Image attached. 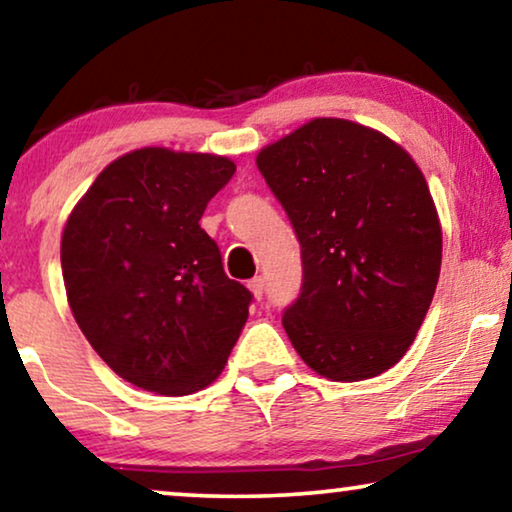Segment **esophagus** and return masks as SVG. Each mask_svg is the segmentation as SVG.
<instances>
[{
  "label": "esophagus",
  "instance_id": "obj_1",
  "mask_svg": "<svg viewBox=\"0 0 512 512\" xmlns=\"http://www.w3.org/2000/svg\"><path fill=\"white\" fill-rule=\"evenodd\" d=\"M249 289H251V293H254L256 296V300H261L263 298V293H265V282H263V277H254L249 282Z\"/></svg>",
  "mask_w": 512,
  "mask_h": 512
}]
</instances>
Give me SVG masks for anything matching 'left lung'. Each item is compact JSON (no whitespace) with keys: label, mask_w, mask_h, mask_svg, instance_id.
I'll return each mask as SVG.
<instances>
[{"label":"left lung","mask_w":512,"mask_h":512,"mask_svg":"<svg viewBox=\"0 0 512 512\" xmlns=\"http://www.w3.org/2000/svg\"><path fill=\"white\" fill-rule=\"evenodd\" d=\"M256 165L300 242L303 284L282 314L300 359L338 382L389 370L422 326L443 256L415 160L359 123L314 118Z\"/></svg>","instance_id":"8db88e82"}]
</instances>
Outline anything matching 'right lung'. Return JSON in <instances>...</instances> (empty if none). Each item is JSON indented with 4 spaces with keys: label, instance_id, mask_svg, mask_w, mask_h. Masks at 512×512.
I'll use <instances>...</instances> for the list:
<instances>
[{
    "label": "right lung",
    "instance_id": "1",
    "mask_svg": "<svg viewBox=\"0 0 512 512\" xmlns=\"http://www.w3.org/2000/svg\"><path fill=\"white\" fill-rule=\"evenodd\" d=\"M233 174L221 156L139 149L104 167L67 219L60 263L76 324L139 389L207 387L247 324L254 296L200 228Z\"/></svg>",
    "mask_w": 512,
    "mask_h": 512
}]
</instances>
